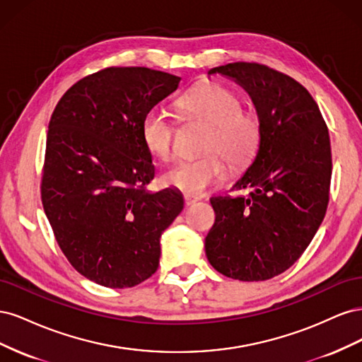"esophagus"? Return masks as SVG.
Returning a JSON list of instances; mask_svg holds the SVG:
<instances>
[{"mask_svg":"<svg viewBox=\"0 0 362 362\" xmlns=\"http://www.w3.org/2000/svg\"><path fill=\"white\" fill-rule=\"evenodd\" d=\"M194 202H198V198H194V196H190V194H184V205L189 206Z\"/></svg>","mask_w":362,"mask_h":362,"instance_id":"obj_1","label":"esophagus"}]
</instances>
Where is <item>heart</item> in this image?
Returning a JSON list of instances; mask_svg holds the SVG:
<instances>
[{
	"instance_id": "obj_1",
	"label": "heart",
	"mask_w": 362,
	"mask_h": 362,
	"mask_svg": "<svg viewBox=\"0 0 362 362\" xmlns=\"http://www.w3.org/2000/svg\"><path fill=\"white\" fill-rule=\"evenodd\" d=\"M185 117L210 125L202 151L210 152L194 160H182L164 173V182L190 196H199L221 184L226 164L242 170L255 157L261 125L258 116L242 108L240 96L216 81H205L185 92L178 100ZM175 125L160 108H152L141 120V139L152 156L169 160L173 156Z\"/></svg>"
}]
</instances>
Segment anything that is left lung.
Masks as SVG:
<instances>
[{"label":"left lung","mask_w":362,"mask_h":362,"mask_svg":"<svg viewBox=\"0 0 362 362\" xmlns=\"http://www.w3.org/2000/svg\"><path fill=\"white\" fill-rule=\"evenodd\" d=\"M249 93L261 137L254 163L233 190L211 198L216 221L205 254L222 275L266 281L300 258L323 222L332 175L329 133L305 87L266 64L235 62L210 69Z\"/></svg>","instance_id":"1"}]
</instances>
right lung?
<instances>
[{"label":"right lung","mask_w":362,"mask_h":362,"mask_svg":"<svg viewBox=\"0 0 362 362\" xmlns=\"http://www.w3.org/2000/svg\"><path fill=\"white\" fill-rule=\"evenodd\" d=\"M180 76L105 68L76 81L54 108L42 204L72 267L100 286L129 288L154 275L160 237L177 217L175 189L146 190L156 168L141 120L178 89Z\"/></svg>","instance_id":"1"}]
</instances>
